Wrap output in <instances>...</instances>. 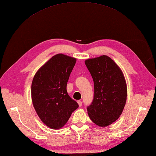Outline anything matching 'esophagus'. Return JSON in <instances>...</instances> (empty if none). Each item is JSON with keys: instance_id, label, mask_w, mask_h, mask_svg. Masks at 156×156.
Here are the masks:
<instances>
[{"instance_id": "esophagus-1", "label": "esophagus", "mask_w": 156, "mask_h": 156, "mask_svg": "<svg viewBox=\"0 0 156 156\" xmlns=\"http://www.w3.org/2000/svg\"><path fill=\"white\" fill-rule=\"evenodd\" d=\"M78 105H79V106H80V107L82 106V102H81L80 100H78Z\"/></svg>"}]
</instances>
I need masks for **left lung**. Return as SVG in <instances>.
I'll use <instances>...</instances> for the list:
<instances>
[{
	"mask_svg": "<svg viewBox=\"0 0 156 156\" xmlns=\"http://www.w3.org/2000/svg\"><path fill=\"white\" fill-rule=\"evenodd\" d=\"M93 78L94 96L87 107L91 120L100 127L112 124L122 113L127 99V86L122 71L114 61L103 55L85 61Z\"/></svg>",
	"mask_w": 156,
	"mask_h": 156,
	"instance_id": "8db88e82",
	"label": "left lung"
}]
</instances>
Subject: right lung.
<instances>
[{"label":"right lung","instance_id":"add662e5","mask_svg":"<svg viewBox=\"0 0 156 156\" xmlns=\"http://www.w3.org/2000/svg\"><path fill=\"white\" fill-rule=\"evenodd\" d=\"M76 62L74 58L58 54L35 74L31 86L34 109L41 121L53 129L66 124L78 104L68 95L66 86Z\"/></svg>","mask_w":156,"mask_h":156}]
</instances>
